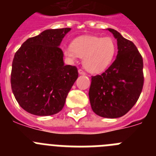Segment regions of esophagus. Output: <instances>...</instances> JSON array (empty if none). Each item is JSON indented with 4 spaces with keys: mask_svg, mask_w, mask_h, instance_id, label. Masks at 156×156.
Listing matches in <instances>:
<instances>
[{
    "mask_svg": "<svg viewBox=\"0 0 156 156\" xmlns=\"http://www.w3.org/2000/svg\"><path fill=\"white\" fill-rule=\"evenodd\" d=\"M78 72H79V73L80 74V75H84V74H85V72L83 71V69H80L78 70Z\"/></svg>",
    "mask_w": 156,
    "mask_h": 156,
    "instance_id": "1",
    "label": "esophagus"
}]
</instances>
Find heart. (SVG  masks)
<instances>
[{"instance_id": "b5f03b06", "label": "heart", "mask_w": 156, "mask_h": 156, "mask_svg": "<svg viewBox=\"0 0 156 156\" xmlns=\"http://www.w3.org/2000/svg\"><path fill=\"white\" fill-rule=\"evenodd\" d=\"M117 51L115 41L111 37L83 36L72 41L70 48L64 49L66 57L74 60L83 58V66L92 73H100L113 61Z\"/></svg>"}]
</instances>
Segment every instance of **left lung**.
<instances>
[{
	"label": "left lung",
	"instance_id": "8db88e82",
	"mask_svg": "<svg viewBox=\"0 0 156 156\" xmlns=\"http://www.w3.org/2000/svg\"><path fill=\"white\" fill-rule=\"evenodd\" d=\"M108 31L117 40V57L103 73L92 76L89 98L97 115L118 118L133 108L142 91L143 58L132 41L113 29Z\"/></svg>",
	"mask_w": 156,
	"mask_h": 156
}]
</instances>
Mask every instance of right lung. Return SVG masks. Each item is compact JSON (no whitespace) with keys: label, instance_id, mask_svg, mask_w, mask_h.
<instances>
[{"label":"right lung","instance_id":"obj_1","mask_svg":"<svg viewBox=\"0 0 156 156\" xmlns=\"http://www.w3.org/2000/svg\"><path fill=\"white\" fill-rule=\"evenodd\" d=\"M70 28L47 30L30 37L16 52L11 86L16 101L29 113L51 115L61 111L78 78L74 66H65L59 45Z\"/></svg>","mask_w":156,"mask_h":156}]
</instances>
